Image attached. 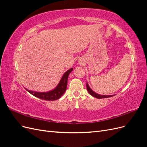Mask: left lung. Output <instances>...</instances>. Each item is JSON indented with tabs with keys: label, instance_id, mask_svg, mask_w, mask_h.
<instances>
[{
	"label": "left lung",
	"instance_id": "obj_1",
	"mask_svg": "<svg viewBox=\"0 0 147 147\" xmlns=\"http://www.w3.org/2000/svg\"><path fill=\"white\" fill-rule=\"evenodd\" d=\"M86 88H87V90L88 91V92L90 93V94L94 97H96L97 99H102V98H107V97H112L113 96V95H110V96H105V95H100L97 94V93L94 92L91 89L89 86L88 83H86Z\"/></svg>",
	"mask_w": 147,
	"mask_h": 147
}]
</instances>
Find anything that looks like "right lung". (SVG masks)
Here are the masks:
<instances>
[{
  "label": "right lung",
  "mask_w": 147,
  "mask_h": 147,
  "mask_svg": "<svg viewBox=\"0 0 147 147\" xmlns=\"http://www.w3.org/2000/svg\"><path fill=\"white\" fill-rule=\"evenodd\" d=\"M72 70L73 69L72 68L67 71V72L63 75L60 82L57 84L56 88L51 91H49L47 92H38L28 90L27 89H26V90L29 93H30L31 94H32L33 96L38 97V98L43 100H55L58 99L64 94L67 88V85L69 75L71 72H72Z\"/></svg>",
  "instance_id": "add662e5"
}]
</instances>
